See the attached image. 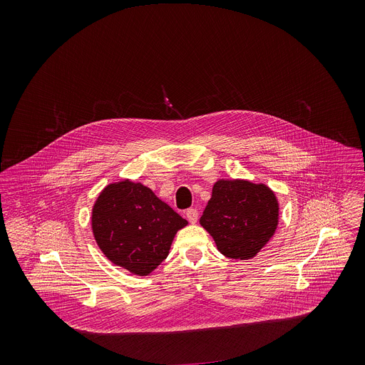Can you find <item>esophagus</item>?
I'll return each mask as SVG.
<instances>
[{
    "label": "esophagus",
    "instance_id": "esophagus-1",
    "mask_svg": "<svg viewBox=\"0 0 365 365\" xmlns=\"http://www.w3.org/2000/svg\"><path fill=\"white\" fill-rule=\"evenodd\" d=\"M185 216H187V219H188L191 223H197V220H198V210L192 208L187 209Z\"/></svg>",
    "mask_w": 365,
    "mask_h": 365
}]
</instances>
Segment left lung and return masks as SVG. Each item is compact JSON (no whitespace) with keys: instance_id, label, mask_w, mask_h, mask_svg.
<instances>
[{"instance_id":"left-lung-1","label":"left lung","mask_w":365,"mask_h":365,"mask_svg":"<svg viewBox=\"0 0 365 365\" xmlns=\"http://www.w3.org/2000/svg\"><path fill=\"white\" fill-rule=\"evenodd\" d=\"M279 204L262 182L245 178L217 180L200 223L216 249L233 260H250L275 235Z\"/></svg>"}]
</instances>
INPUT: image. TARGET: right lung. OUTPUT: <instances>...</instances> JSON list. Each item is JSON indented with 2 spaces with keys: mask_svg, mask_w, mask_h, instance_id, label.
I'll list each match as a JSON object with an SVG mask.
<instances>
[{
  "mask_svg": "<svg viewBox=\"0 0 365 365\" xmlns=\"http://www.w3.org/2000/svg\"><path fill=\"white\" fill-rule=\"evenodd\" d=\"M188 222L142 182H109L91 210L94 239L112 264L148 277L168 256Z\"/></svg>",
  "mask_w": 365,
  "mask_h": 365,
  "instance_id": "add662e5",
  "label": "right lung"
}]
</instances>
